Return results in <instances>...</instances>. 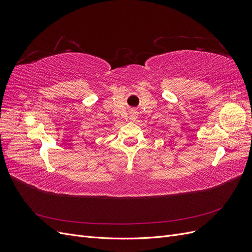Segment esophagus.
<instances>
[{
    "label": "esophagus",
    "mask_w": 252,
    "mask_h": 252,
    "mask_svg": "<svg viewBox=\"0 0 252 252\" xmlns=\"http://www.w3.org/2000/svg\"><path fill=\"white\" fill-rule=\"evenodd\" d=\"M136 119H138V112H136L133 109H131L130 110V117H129V120H130V122H135Z\"/></svg>",
    "instance_id": "esophagus-1"
}]
</instances>
